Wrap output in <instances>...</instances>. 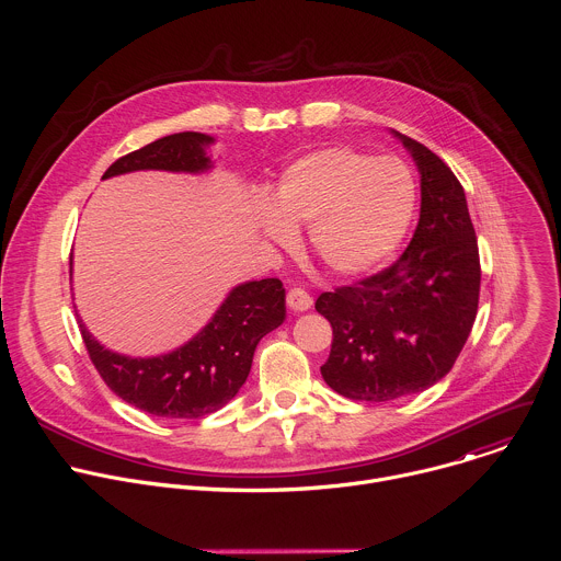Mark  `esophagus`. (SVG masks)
Instances as JSON below:
<instances>
[{
  "instance_id": "esophagus-1",
  "label": "esophagus",
  "mask_w": 561,
  "mask_h": 561,
  "mask_svg": "<svg viewBox=\"0 0 561 561\" xmlns=\"http://www.w3.org/2000/svg\"><path fill=\"white\" fill-rule=\"evenodd\" d=\"M286 304H288V308H290V310H295V312H304V310H308V308L312 306V297H310L304 288L293 286V288L286 293Z\"/></svg>"
}]
</instances>
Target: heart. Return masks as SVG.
Segmentation results:
<instances>
[{
  "label": "heart",
  "mask_w": 561,
  "mask_h": 561,
  "mask_svg": "<svg viewBox=\"0 0 561 561\" xmlns=\"http://www.w3.org/2000/svg\"><path fill=\"white\" fill-rule=\"evenodd\" d=\"M417 204L415 175L397 157H375L351 146H329L293 162L275 206L260 208V226L277 244H290L308 226L312 257L337 275H359L381 264L402 242Z\"/></svg>",
  "instance_id": "1"
}]
</instances>
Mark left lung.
<instances>
[{
  "instance_id": "left-lung-1",
  "label": "left lung",
  "mask_w": 561,
  "mask_h": 561,
  "mask_svg": "<svg viewBox=\"0 0 561 561\" xmlns=\"http://www.w3.org/2000/svg\"><path fill=\"white\" fill-rule=\"evenodd\" d=\"M422 175V210L409 249L388 268L322 293L333 327L324 381L357 402H390L448 375L477 317V234L463 188L442 159L407 135Z\"/></svg>"
}]
</instances>
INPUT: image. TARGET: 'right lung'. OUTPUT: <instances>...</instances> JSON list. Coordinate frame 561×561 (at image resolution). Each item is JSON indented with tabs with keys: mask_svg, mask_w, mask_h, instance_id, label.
Returning <instances> with one entry per match:
<instances>
[{
	"mask_svg": "<svg viewBox=\"0 0 561 561\" xmlns=\"http://www.w3.org/2000/svg\"><path fill=\"white\" fill-rule=\"evenodd\" d=\"M204 133H175L133 150L108 167L102 180L133 171L202 173L210 169ZM286 290L277 277L230 290L199 335L182 348L133 359L104 348L82 324L89 357L106 386L130 407L154 417L197 420L219 411L251 373L260 340L286 317Z\"/></svg>",
	"mask_w": 561,
	"mask_h": 561,
	"instance_id": "obj_1",
	"label": "right lung"
}]
</instances>
